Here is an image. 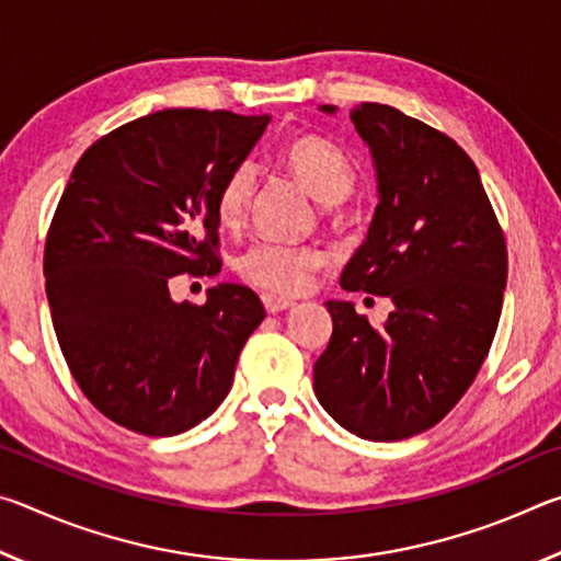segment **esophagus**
Instances as JSON below:
<instances>
[{"label":"esophagus","instance_id":"34e87169","mask_svg":"<svg viewBox=\"0 0 561 561\" xmlns=\"http://www.w3.org/2000/svg\"><path fill=\"white\" fill-rule=\"evenodd\" d=\"M262 301H264V309H267L270 314H279V311H287L294 307V301L277 297V294H262Z\"/></svg>","mask_w":561,"mask_h":561}]
</instances>
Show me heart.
Segmentation results:
<instances>
[{
    "mask_svg": "<svg viewBox=\"0 0 561 561\" xmlns=\"http://www.w3.org/2000/svg\"><path fill=\"white\" fill-rule=\"evenodd\" d=\"M284 165L309 190L319 203L336 205L346 201L356 185V168L336 144L319 136H299L282 150ZM257 173L252 163H240L227 173L217 193V220L237 227L250 213ZM329 254L319 244H289L260 240L247 247L237 260V270L254 287L277 294H301L311 284L314 272L327 264Z\"/></svg>",
    "mask_w": 561,
    "mask_h": 561,
    "instance_id": "obj_1",
    "label": "heart"
}]
</instances>
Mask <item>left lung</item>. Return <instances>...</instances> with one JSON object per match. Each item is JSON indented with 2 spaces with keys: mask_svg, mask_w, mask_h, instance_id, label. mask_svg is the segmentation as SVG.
Masks as SVG:
<instances>
[{
  "mask_svg": "<svg viewBox=\"0 0 561 561\" xmlns=\"http://www.w3.org/2000/svg\"><path fill=\"white\" fill-rule=\"evenodd\" d=\"M351 121L371 150L378 205L339 282L388 297L393 311L374 329L351 301H327L334 331L314 393L358 438L403 440L443 421L478 376L497 331L507 247L453 138L383 103H360Z\"/></svg>",
  "mask_w": 561,
  "mask_h": 561,
  "instance_id": "obj_1",
  "label": "left lung"
}]
</instances>
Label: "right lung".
I'll list each match as a JSON object with an SVG mask.
<instances>
[{
    "label": "right lung",
    "mask_w": 561,
    "mask_h": 561,
    "mask_svg": "<svg viewBox=\"0 0 561 561\" xmlns=\"http://www.w3.org/2000/svg\"><path fill=\"white\" fill-rule=\"evenodd\" d=\"M270 116L165 108L99 138L76 163L44 250L61 354L99 411L144 435H178L230 393L264 307L242 284L173 301L178 274L220 272L217 193Z\"/></svg>",
    "instance_id": "1"
}]
</instances>
